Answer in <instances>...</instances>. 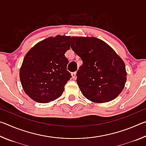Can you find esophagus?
Returning <instances> with one entry per match:
<instances>
[{"instance_id":"obj_1","label":"esophagus","mask_w":146,"mask_h":146,"mask_svg":"<svg viewBox=\"0 0 146 146\" xmlns=\"http://www.w3.org/2000/svg\"><path fill=\"white\" fill-rule=\"evenodd\" d=\"M76 72H73L72 73H71V76H72V78L73 79L76 78Z\"/></svg>"}]
</instances>
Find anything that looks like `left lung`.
<instances>
[{"mask_svg": "<svg viewBox=\"0 0 146 146\" xmlns=\"http://www.w3.org/2000/svg\"><path fill=\"white\" fill-rule=\"evenodd\" d=\"M71 48L82 60L76 82L84 97L94 102L114 99L126 82L124 62L105 42L95 37H71Z\"/></svg>", "mask_w": 146, "mask_h": 146, "instance_id": "left-lung-1", "label": "left lung"}]
</instances>
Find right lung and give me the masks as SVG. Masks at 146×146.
<instances>
[{
	"label": "right lung",
	"instance_id": "right-lung-1",
	"mask_svg": "<svg viewBox=\"0 0 146 146\" xmlns=\"http://www.w3.org/2000/svg\"><path fill=\"white\" fill-rule=\"evenodd\" d=\"M70 36L47 38L33 46L24 58L20 79L31 99L48 103L60 97L71 77L64 54L70 48Z\"/></svg>",
	"mask_w": 146,
	"mask_h": 146
}]
</instances>
